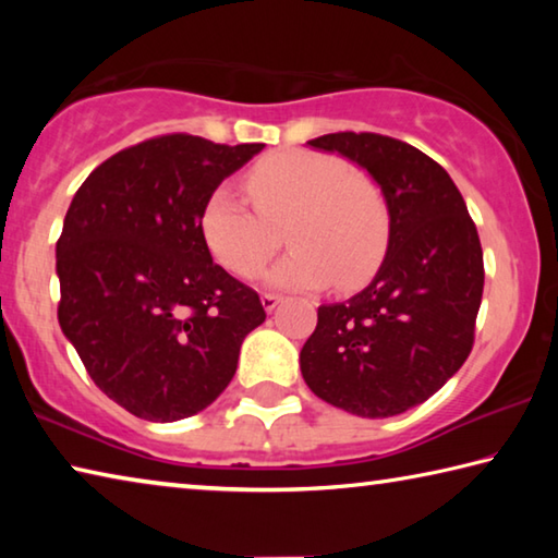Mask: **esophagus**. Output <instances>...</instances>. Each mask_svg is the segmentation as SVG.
Wrapping results in <instances>:
<instances>
[{
  "instance_id": "1",
  "label": "esophagus",
  "mask_w": 558,
  "mask_h": 558,
  "mask_svg": "<svg viewBox=\"0 0 558 558\" xmlns=\"http://www.w3.org/2000/svg\"><path fill=\"white\" fill-rule=\"evenodd\" d=\"M280 302H282L280 295H270V292H266V295H260V305H263V310H266V313H272V310H276Z\"/></svg>"
}]
</instances>
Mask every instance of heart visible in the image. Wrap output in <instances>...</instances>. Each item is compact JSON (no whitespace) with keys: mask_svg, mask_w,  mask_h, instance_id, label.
I'll list each match as a JSON object with an SVG mask.
<instances>
[{"mask_svg":"<svg viewBox=\"0 0 558 558\" xmlns=\"http://www.w3.org/2000/svg\"><path fill=\"white\" fill-rule=\"evenodd\" d=\"M251 211L229 186L206 196L199 231L216 263L239 278H253L276 251L282 226L290 253L263 282L272 290H317L335 282L354 290L381 266L391 216L374 179L347 172L342 159L313 149H280L260 157L245 174Z\"/></svg>","mask_w":558,"mask_h":558,"instance_id":"1","label":"heart"}]
</instances>
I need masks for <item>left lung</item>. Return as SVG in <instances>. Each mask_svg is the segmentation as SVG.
Listing matches in <instances>:
<instances>
[{
  "label": "left lung",
  "mask_w": 558,
  "mask_h": 558,
  "mask_svg": "<svg viewBox=\"0 0 558 558\" xmlns=\"http://www.w3.org/2000/svg\"><path fill=\"white\" fill-rule=\"evenodd\" d=\"M307 145L379 184L391 233L369 286L317 307L302 379L337 409L389 418L430 399L470 354L485 286L477 229L446 169L401 140L332 132Z\"/></svg>",
  "instance_id": "1"
}]
</instances>
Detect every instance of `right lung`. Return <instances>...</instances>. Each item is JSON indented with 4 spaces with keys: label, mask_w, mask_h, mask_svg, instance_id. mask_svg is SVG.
<instances>
[{
    "label": "right lung",
    "mask_w": 558,
    "mask_h": 558,
    "mask_svg": "<svg viewBox=\"0 0 558 558\" xmlns=\"http://www.w3.org/2000/svg\"><path fill=\"white\" fill-rule=\"evenodd\" d=\"M263 147L147 140L93 169L65 211L59 325L98 389L137 418L204 411L266 319L258 292L216 266L199 231L206 196Z\"/></svg>",
    "instance_id": "1"
}]
</instances>
